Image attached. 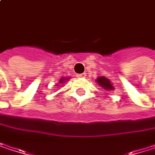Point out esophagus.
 I'll return each instance as SVG.
<instances>
[{
  "label": "esophagus",
  "instance_id": "esophagus-1",
  "mask_svg": "<svg viewBox=\"0 0 155 155\" xmlns=\"http://www.w3.org/2000/svg\"><path fill=\"white\" fill-rule=\"evenodd\" d=\"M77 77H80V78L86 77V74H85V73H83V74H77Z\"/></svg>",
  "mask_w": 155,
  "mask_h": 155
}]
</instances>
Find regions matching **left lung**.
Segmentation results:
<instances>
[{"mask_svg": "<svg viewBox=\"0 0 155 155\" xmlns=\"http://www.w3.org/2000/svg\"><path fill=\"white\" fill-rule=\"evenodd\" d=\"M96 82H98V84L101 87H102L103 89H105L106 91L114 90V87L112 86V83L110 82V81L106 77H104V76H100V77L97 78Z\"/></svg>", "mask_w": 155, "mask_h": 155, "instance_id": "left-lung-1", "label": "left lung"}]
</instances>
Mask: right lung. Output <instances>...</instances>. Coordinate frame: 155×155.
Listing matches in <instances>:
<instances>
[{
  "instance_id": "obj_1",
  "label": "right lung",
  "mask_w": 155,
  "mask_h": 155,
  "mask_svg": "<svg viewBox=\"0 0 155 155\" xmlns=\"http://www.w3.org/2000/svg\"><path fill=\"white\" fill-rule=\"evenodd\" d=\"M68 79H69V78H68ZM68 79H66V78H61V79H60V81H59V82L63 83L64 81H66V80H68Z\"/></svg>"
}]
</instances>
